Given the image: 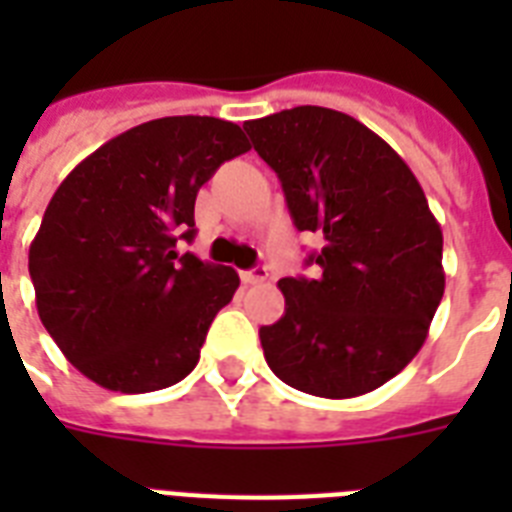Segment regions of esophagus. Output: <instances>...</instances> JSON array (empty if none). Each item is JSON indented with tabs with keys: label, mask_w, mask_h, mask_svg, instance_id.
I'll return each instance as SVG.
<instances>
[{
	"label": "esophagus",
	"mask_w": 512,
	"mask_h": 512,
	"mask_svg": "<svg viewBox=\"0 0 512 512\" xmlns=\"http://www.w3.org/2000/svg\"><path fill=\"white\" fill-rule=\"evenodd\" d=\"M241 281L244 284H263V281H268V268L265 265H255L252 271L241 273Z\"/></svg>",
	"instance_id": "obj_1"
}]
</instances>
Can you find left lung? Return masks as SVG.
Returning <instances> with one entry per match:
<instances>
[{
  "label": "left lung",
  "instance_id": "1",
  "mask_svg": "<svg viewBox=\"0 0 512 512\" xmlns=\"http://www.w3.org/2000/svg\"><path fill=\"white\" fill-rule=\"evenodd\" d=\"M281 180L297 231L324 244L316 279H281L284 316L260 327L281 382L353 398L404 369L444 297V233L414 172L353 116L321 106L244 122Z\"/></svg>",
  "mask_w": 512,
  "mask_h": 512
}]
</instances>
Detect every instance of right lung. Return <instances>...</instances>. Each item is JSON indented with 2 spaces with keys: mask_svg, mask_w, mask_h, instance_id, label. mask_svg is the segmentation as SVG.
Returning <instances> with one entry per match:
<instances>
[{
  "mask_svg": "<svg viewBox=\"0 0 512 512\" xmlns=\"http://www.w3.org/2000/svg\"><path fill=\"white\" fill-rule=\"evenodd\" d=\"M249 151L239 124L164 116L79 162L28 249L36 311L71 364L119 393L170 388L193 372L239 273L191 252L196 193Z\"/></svg>",
  "mask_w": 512,
  "mask_h": 512,
  "instance_id": "obj_1",
  "label": "right lung"
}]
</instances>
